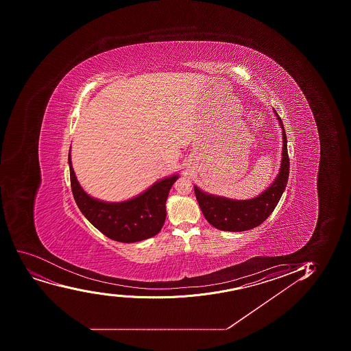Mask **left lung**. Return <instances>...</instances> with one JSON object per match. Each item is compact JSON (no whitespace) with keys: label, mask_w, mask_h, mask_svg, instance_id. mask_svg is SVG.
I'll return each instance as SVG.
<instances>
[{"label":"left lung","mask_w":351,"mask_h":351,"mask_svg":"<svg viewBox=\"0 0 351 351\" xmlns=\"http://www.w3.org/2000/svg\"><path fill=\"white\" fill-rule=\"evenodd\" d=\"M274 112L282 129V156L279 173L267 190H264L256 198L233 200L226 197L208 195L198 186H195V197L202 214L216 229L241 232L256 228L271 215L284 193L289 175L287 137L281 119L277 112L274 110Z\"/></svg>","instance_id":"obj_1"}]
</instances>
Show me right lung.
<instances>
[{"instance_id":"right-lung-1","label":"right lung","mask_w":351,"mask_h":351,"mask_svg":"<svg viewBox=\"0 0 351 351\" xmlns=\"http://www.w3.org/2000/svg\"><path fill=\"white\" fill-rule=\"evenodd\" d=\"M71 188L74 200L86 219L110 239L136 243L159 233L166 219V202L178 175L163 178L135 198L122 202H106L84 192L74 173L69 152Z\"/></svg>"}]
</instances>
